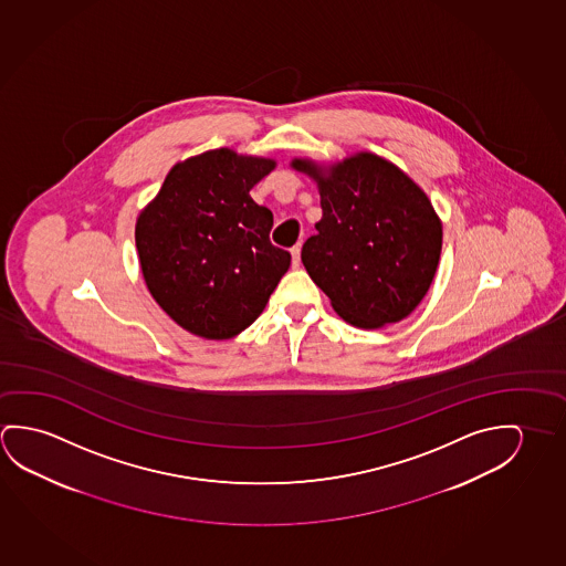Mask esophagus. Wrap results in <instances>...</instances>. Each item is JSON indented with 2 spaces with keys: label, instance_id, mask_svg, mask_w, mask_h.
<instances>
[{
  "label": "esophagus",
  "instance_id": "obj_1",
  "mask_svg": "<svg viewBox=\"0 0 566 566\" xmlns=\"http://www.w3.org/2000/svg\"><path fill=\"white\" fill-rule=\"evenodd\" d=\"M291 258H293V268H298L301 265V245H295L291 250Z\"/></svg>",
  "mask_w": 566,
  "mask_h": 566
}]
</instances>
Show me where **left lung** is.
Here are the masks:
<instances>
[{
  "instance_id": "8db88e82",
  "label": "left lung",
  "mask_w": 566,
  "mask_h": 566,
  "mask_svg": "<svg viewBox=\"0 0 566 566\" xmlns=\"http://www.w3.org/2000/svg\"><path fill=\"white\" fill-rule=\"evenodd\" d=\"M316 182L323 218L301 260L340 318L364 331L413 313L439 268L442 222L424 190L395 163L358 151L342 161L295 157Z\"/></svg>"
}]
</instances>
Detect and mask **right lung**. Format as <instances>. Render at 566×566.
I'll return each mask as SVG.
<instances>
[{
    "mask_svg": "<svg viewBox=\"0 0 566 566\" xmlns=\"http://www.w3.org/2000/svg\"><path fill=\"white\" fill-rule=\"evenodd\" d=\"M275 159L210 149L175 163L139 212L135 248L155 303L187 333L228 340L263 313L291 253L270 242L273 214L250 190Z\"/></svg>",
    "mask_w": 566,
    "mask_h": 566,
    "instance_id": "right-lung-1",
    "label": "right lung"
}]
</instances>
